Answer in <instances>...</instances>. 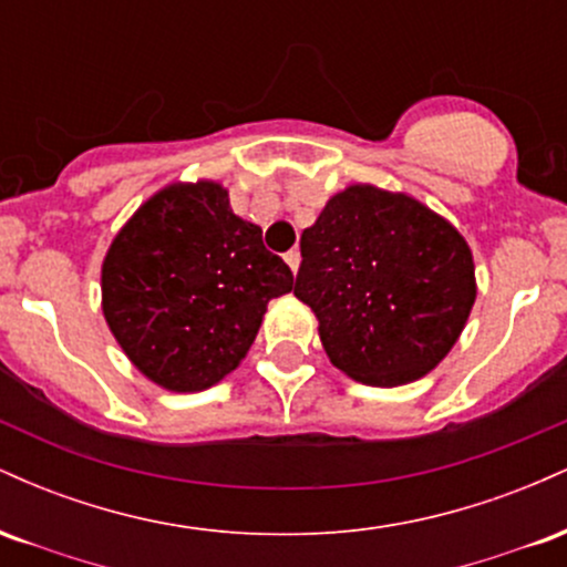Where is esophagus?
Masks as SVG:
<instances>
[{
	"mask_svg": "<svg viewBox=\"0 0 567 567\" xmlns=\"http://www.w3.org/2000/svg\"><path fill=\"white\" fill-rule=\"evenodd\" d=\"M285 264L290 266L292 275H298V266H301V252H298V250H290L288 256H285Z\"/></svg>",
	"mask_w": 567,
	"mask_h": 567,
	"instance_id": "34e87169",
	"label": "esophagus"
}]
</instances>
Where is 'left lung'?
<instances>
[{"label":"left lung","instance_id":"1","mask_svg":"<svg viewBox=\"0 0 567 567\" xmlns=\"http://www.w3.org/2000/svg\"><path fill=\"white\" fill-rule=\"evenodd\" d=\"M296 298L349 379L402 386L451 354L477 298L472 247L405 192L349 184L301 234Z\"/></svg>","mask_w":567,"mask_h":567}]
</instances>
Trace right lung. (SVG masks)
Here are the masks:
<instances>
[{
  "mask_svg": "<svg viewBox=\"0 0 567 567\" xmlns=\"http://www.w3.org/2000/svg\"><path fill=\"white\" fill-rule=\"evenodd\" d=\"M292 271L218 181H173L125 220L101 266V309L133 368L159 389L205 392L239 368Z\"/></svg>",
  "mask_w": 567,
  "mask_h": 567,
  "instance_id": "1",
  "label": "right lung"
}]
</instances>
